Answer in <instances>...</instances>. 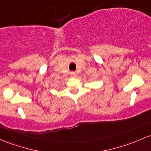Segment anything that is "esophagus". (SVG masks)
Here are the masks:
<instances>
[{
    "mask_svg": "<svg viewBox=\"0 0 151 151\" xmlns=\"http://www.w3.org/2000/svg\"><path fill=\"white\" fill-rule=\"evenodd\" d=\"M71 76H72V77H77V74H76V72H71Z\"/></svg>",
    "mask_w": 151,
    "mask_h": 151,
    "instance_id": "obj_1",
    "label": "esophagus"
}]
</instances>
